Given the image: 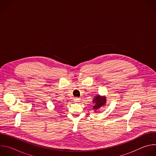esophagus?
<instances>
[{"label":"esophagus","mask_w":156,"mask_h":156,"mask_svg":"<svg viewBox=\"0 0 156 156\" xmlns=\"http://www.w3.org/2000/svg\"><path fill=\"white\" fill-rule=\"evenodd\" d=\"M80 99L79 98H75L74 99V102H80Z\"/></svg>","instance_id":"1"}]
</instances>
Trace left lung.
<instances>
[{
	"label": "left lung",
	"instance_id": "obj_1",
	"mask_svg": "<svg viewBox=\"0 0 156 156\" xmlns=\"http://www.w3.org/2000/svg\"><path fill=\"white\" fill-rule=\"evenodd\" d=\"M93 102L95 104L93 106V108L95 110H96L105 104L106 98L105 96H101L100 95H98L95 96L94 99L93 101Z\"/></svg>",
	"mask_w": 156,
	"mask_h": 156
}]
</instances>
